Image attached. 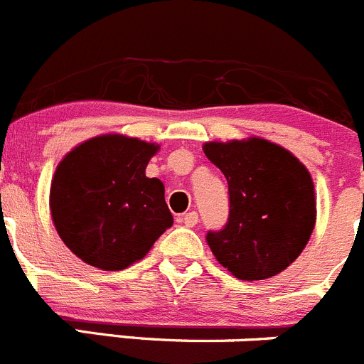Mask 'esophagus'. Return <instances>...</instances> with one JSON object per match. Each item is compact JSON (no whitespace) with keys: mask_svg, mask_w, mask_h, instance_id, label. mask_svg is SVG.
<instances>
[{"mask_svg":"<svg viewBox=\"0 0 364 364\" xmlns=\"http://www.w3.org/2000/svg\"><path fill=\"white\" fill-rule=\"evenodd\" d=\"M182 220H184L186 227H195V225L198 223V213H195V210H191V213H186Z\"/></svg>","mask_w":364,"mask_h":364,"instance_id":"esophagus-1","label":"esophagus"}]
</instances>
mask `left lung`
<instances>
[{
  "mask_svg": "<svg viewBox=\"0 0 364 364\" xmlns=\"http://www.w3.org/2000/svg\"><path fill=\"white\" fill-rule=\"evenodd\" d=\"M203 154L221 169L230 196L225 228L207 234L216 261L243 280L279 275L302 254L316 223L309 169L262 137L209 141Z\"/></svg>",
  "mask_w": 364,
  "mask_h": 364,
  "instance_id": "1",
  "label": "left lung"
}]
</instances>
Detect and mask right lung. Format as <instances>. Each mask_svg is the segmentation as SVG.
Wrapping results in <instances>:
<instances>
[{
	"label": "right lung",
	"instance_id": "right-lung-1",
	"mask_svg": "<svg viewBox=\"0 0 364 364\" xmlns=\"http://www.w3.org/2000/svg\"><path fill=\"white\" fill-rule=\"evenodd\" d=\"M159 144L103 134L64 155L50 189L51 220L65 247L105 272L141 261L173 225L164 184L148 178Z\"/></svg>",
	"mask_w": 364,
	"mask_h": 364
}]
</instances>
